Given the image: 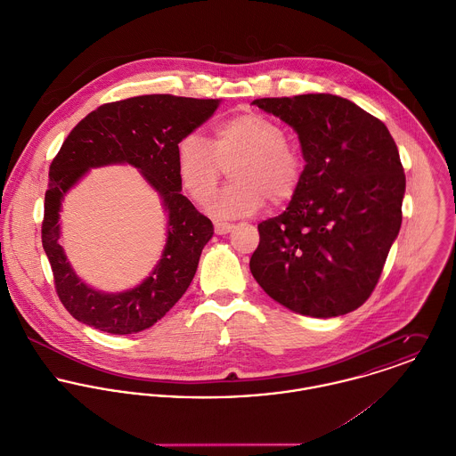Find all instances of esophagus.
<instances>
[{"instance_id": "1", "label": "esophagus", "mask_w": 456, "mask_h": 456, "mask_svg": "<svg viewBox=\"0 0 456 456\" xmlns=\"http://www.w3.org/2000/svg\"><path fill=\"white\" fill-rule=\"evenodd\" d=\"M233 230V224H230V223H214V232L217 233V235H226V233H230Z\"/></svg>"}]
</instances>
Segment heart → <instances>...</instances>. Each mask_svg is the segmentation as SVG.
I'll return each instance as SVG.
<instances>
[{"label": "heart", "instance_id": "obj_1", "mask_svg": "<svg viewBox=\"0 0 456 456\" xmlns=\"http://www.w3.org/2000/svg\"><path fill=\"white\" fill-rule=\"evenodd\" d=\"M177 175L196 203L216 193L224 168L235 181L208 205L219 217H239L260 210L266 198L282 205L297 195L305 163L300 151L286 142L284 128L255 110L235 114L219 125L212 145L198 133L186 134L175 151Z\"/></svg>", "mask_w": 456, "mask_h": 456}]
</instances>
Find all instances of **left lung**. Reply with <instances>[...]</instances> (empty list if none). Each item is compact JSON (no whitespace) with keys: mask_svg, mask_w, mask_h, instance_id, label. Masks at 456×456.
Segmentation results:
<instances>
[{"mask_svg":"<svg viewBox=\"0 0 456 456\" xmlns=\"http://www.w3.org/2000/svg\"><path fill=\"white\" fill-rule=\"evenodd\" d=\"M297 131L305 170L277 217L258 224L249 268L293 313L335 318L374 291L402 224L405 175L390 131L335 94L255 100Z\"/></svg>","mask_w":456,"mask_h":456,"instance_id":"left-lung-1","label":"left lung"}]
</instances>
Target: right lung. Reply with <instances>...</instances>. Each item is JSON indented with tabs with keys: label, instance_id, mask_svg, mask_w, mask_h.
Returning a JSON list of instances; mask_svg holds the SVG:
<instances>
[{
	"label": "right lung",
	"instance_id": "1",
	"mask_svg": "<svg viewBox=\"0 0 456 456\" xmlns=\"http://www.w3.org/2000/svg\"><path fill=\"white\" fill-rule=\"evenodd\" d=\"M219 103L172 94L134 96L98 107L66 136L51 163L42 244L56 293L77 322L114 335L136 333L161 320L190 288L214 226L181 193L175 151ZM123 162L136 167L162 198L169 214L167 244L162 260L138 287L103 294L80 281L65 260L59 244V212L65 193L91 167Z\"/></svg>",
	"mask_w": 456,
	"mask_h": 456
}]
</instances>
